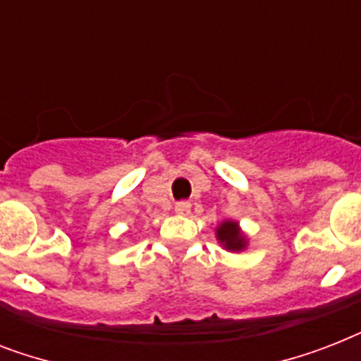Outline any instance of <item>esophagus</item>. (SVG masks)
<instances>
[{"mask_svg":"<svg viewBox=\"0 0 361 361\" xmlns=\"http://www.w3.org/2000/svg\"><path fill=\"white\" fill-rule=\"evenodd\" d=\"M176 214L180 215H187L189 212H191V202H187V200H181V202L176 204Z\"/></svg>","mask_w":361,"mask_h":361,"instance_id":"esophagus-1","label":"esophagus"}]
</instances>
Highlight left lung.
I'll use <instances>...</instances> for the list:
<instances>
[{"instance_id":"left-lung-1","label":"left lung","mask_w":361,"mask_h":361,"mask_svg":"<svg viewBox=\"0 0 361 361\" xmlns=\"http://www.w3.org/2000/svg\"><path fill=\"white\" fill-rule=\"evenodd\" d=\"M215 238L219 241V245L226 249L228 252H241L245 251L249 245V238L243 231L238 221L225 219L221 225L215 228Z\"/></svg>"}]
</instances>
